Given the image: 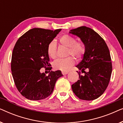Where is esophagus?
<instances>
[{"label": "esophagus", "instance_id": "obj_1", "mask_svg": "<svg viewBox=\"0 0 123 123\" xmlns=\"http://www.w3.org/2000/svg\"><path fill=\"white\" fill-rule=\"evenodd\" d=\"M62 74H63V75H66V74H68V73H69V72H68V71H67V72H62Z\"/></svg>", "mask_w": 123, "mask_h": 123}]
</instances>
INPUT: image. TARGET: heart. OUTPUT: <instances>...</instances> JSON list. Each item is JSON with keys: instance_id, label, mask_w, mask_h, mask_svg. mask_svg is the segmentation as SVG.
Returning a JSON list of instances; mask_svg holds the SVG:
<instances>
[{"instance_id": "heart-1", "label": "heart", "mask_w": 123, "mask_h": 123, "mask_svg": "<svg viewBox=\"0 0 123 123\" xmlns=\"http://www.w3.org/2000/svg\"><path fill=\"white\" fill-rule=\"evenodd\" d=\"M59 42L62 46L68 48L67 55H71L77 59H80L83 57L85 53L84 45L80 42H76L73 37L68 35H64L59 38ZM47 52L50 58L54 59L56 57V46L54 42L52 41L49 43ZM74 64V59L73 57L68 56L64 59H59L53 63V66L56 69L66 72Z\"/></svg>"}]
</instances>
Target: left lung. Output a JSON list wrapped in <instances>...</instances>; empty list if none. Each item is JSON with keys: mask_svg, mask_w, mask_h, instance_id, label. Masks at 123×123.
I'll return each instance as SVG.
<instances>
[{"mask_svg": "<svg viewBox=\"0 0 123 123\" xmlns=\"http://www.w3.org/2000/svg\"><path fill=\"white\" fill-rule=\"evenodd\" d=\"M69 33L80 37L85 47L83 59L76 66L85 74L77 72L79 80L72 85V90L80 100H95L105 92L110 80L112 63L109 48L103 38L89 27L81 26Z\"/></svg>", "mask_w": 123, "mask_h": 123, "instance_id": "8db88e82", "label": "left lung"}]
</instances>
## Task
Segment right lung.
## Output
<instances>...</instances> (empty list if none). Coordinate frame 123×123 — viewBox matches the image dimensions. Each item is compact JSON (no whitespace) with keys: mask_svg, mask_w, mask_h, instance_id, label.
<instances>
[{"mask_svg":"<svg viewBox=\"0 0 123 123\" xmlns=\"http://www.w3.org/2000/svg\"><path fill=\"white\" fill-rule=\"evenodd\" d=\"M61 30L34 28L16 43L12 55V74L18 91L28 100L47 98L53 93L57 80L63 76L60 70L49 71L48 75L40 72V69L50 65L47 48ZM48 68L51 70V67Z\"/></svg>","mask_w":123,"mask_h":123,"instance_id":"1","label":"right lung"}]
</instances>
